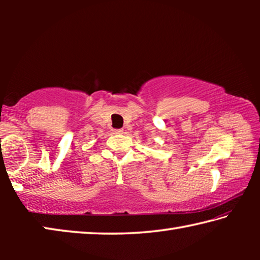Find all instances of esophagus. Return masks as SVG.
Returning <instances> with one entry per match:
<instances>
[{
  "mask_svg": "<svg viewBox=\"0 0 260 260\" xmlns=\"http://www.w3.org/2000/svg\"><path fill=\"white\" fill-rule=\"evenodd\" d=\"M124 129H113V134H122Z\"/></svg>",
  "mask_w": 260,
  "mask_h": 260,
  "instance_id": "34e87169",
  "label": "esophagus"
}]
</instances>
